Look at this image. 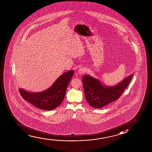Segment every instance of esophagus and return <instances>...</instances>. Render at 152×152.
<instances>
[{"label":"esophagus","mask_w":152,"mask_h":152,"mask_svg":"<svg viewBox=\"0 0 152 152\" xmlns=\"http://www.w3.org/2000/svg\"><path fill=\"white\" fill-rule=\"evenodd\" d=\"M86 71V69L85 67H82L79 68V70L78 71V72L79 73V74H83L84 73H85Z\"/></svg>","instance_id":"obj_1"}]
</instances>
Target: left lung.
Instances as JSON below:
<instances>
[{
	"label": "left lung",
	"mask_w": 152,
	"mask_h": 152,
	"mask_svg": "<svg viewBox=\"0 0 152 152\" xmlns=\"http://www.w3.org/2000/svg\"><path fill=\"white\" fill-rule=\"evenodd\" d=\"M133 76L130 75L117 86L106 87L98 80L89 75H84L82 80L86 100L95 108H102L111 104L119 99L130 84Z\"/></svg>",
	"instance_id": "8db88e82"
}]
</instances>
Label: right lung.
<instances>
[{
	"label": "right lung",
	"mask_w": 152,
	"mask_h": 152,
	"mask_svg": "<svg viewBox=\"0 0 152 152\" xmlns=\"http://www.w3.org/2000/svg\"><path fill=\"white\" fill-rule=\"evenodd\" d=\"M73 74V70L64 73L50 88L41 93H30L22 89L19 91L22 98L34 107L43 110H52L62 103Z\"/></svg>",
	"instance_id": "1"
}]
</instances>
